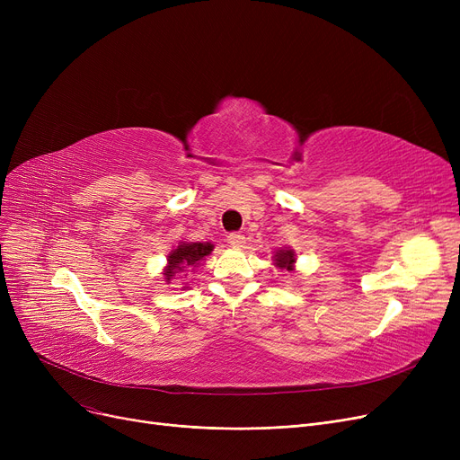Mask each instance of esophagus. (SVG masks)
<instances>
[{
	"label": "esophagus",
	"instance_id": "34e87169",
	"mask_svg": "<svg viewBox=\"0 0 460 460\" xmlns=\"http://www.w3.org/2000/svg\"><path fill=\"white\" fill-rule=\"evenodd\" d=\"M227 243H229L233 248H243V246L246 244V238H244V234H240V233H231V234L227 236Z\"/></svg>",
	"mask_w": 460,
	"mask_h": 460
}]
</instances>
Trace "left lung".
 I'll use <instances>...</instances> for the list:
<instances>
[{
	"instance_id": "obj_1",
	"label": "left lung",
	"mask_w": 460,
	"mask_h": 460,
	"mask_svg": "<svg viewBox=\"0 0 460 460\" xmlns=\"http://www.w3.org/2000/svg\"><path fill=\"white\" fill-rule=\"evenodd\" d=\"M272 261H274V267H276V269L293 272V270H295V262H296V253H295V250H291V248H281V250H278V252L274 253Z\"/></svg>"
}]
</instances>
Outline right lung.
Returning a JSON list of instances; mask_svg holds the SVG:
<instances>
[{"mask_svg": "<svg viewBox=\"0 0 460 460\" xmlns=\"http://www.w3.org/2000/svg\"><path fill=\"white\" fill-rule=\"evenodd\" d=\"M214 250V244L210 243H179L172 252L167 253V264L164 267V281L169 285L177 276L181 279H186L188 269L193 272V269L199 267V262L205 261ZM182 288H188V281L182 283Z\"/></svg>", "mask_w": 460, "mask_h": 460, "instance_id": "1", "label": "right lung"}]
</instances>
